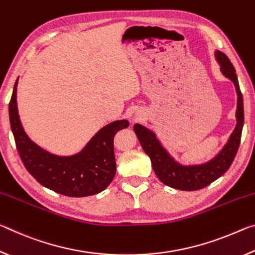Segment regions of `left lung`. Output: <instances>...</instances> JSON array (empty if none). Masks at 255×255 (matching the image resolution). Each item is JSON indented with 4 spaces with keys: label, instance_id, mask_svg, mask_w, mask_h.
<instances>
[{
    "label": "left lung",
    "instance_id": "8db88e82",
    "mask_svg": "<svg viewBox=\"0 0 255 255\" xmlns=\"http://www.w3.org/2000/svg\"><path fill=\"white\" fill-rule=\"evenodd\" d=\"M216 59L221 71L227 79L234 83L237 93V109H236V127L228 139L227 144L216 156L209 162L199 165H181L174 161L173 157L166 152L156 138V135L139 124L133 126L138 140L143 147L144 152L148 155L152 162L153 170L161 182L171 188L182 190V191H195L209 185L211 182L225 173L230 169L241 143L242 129L244 124V108L243 96L240 90L239 80L235 74V68L222 51L216 50Z\"/></svg>",
    "mask_w": 255,
    "mask_h": 255
}]
</instances>
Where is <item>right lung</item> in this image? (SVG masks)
I'll return each instance as SVG.
<instances>
[{"label": "right lung", "mask_w": 255, "mask_h": 255, "mask_svg": "<svg viewBox=\"0 0 255 255\" xmlns=\"http://www.w3.org/2000/svg\"><path fill=\"white\" fill-rule=\"evenodd\" d=\"M16 85L8 103L11 129L23 165L41 185L67 197H88L101 192L116 174L114 137L129 126L117 120L101 128L80 153L57 156L30 139L21 125L16 107Z\"/></svg>", "instance_id": "right-lung-1"}]
</instances>
